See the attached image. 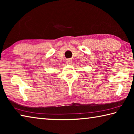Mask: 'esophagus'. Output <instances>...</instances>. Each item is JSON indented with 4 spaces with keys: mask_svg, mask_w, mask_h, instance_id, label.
Listing matches in <instances>:
<instances>
[{
    "mask_svg": "<svg viewBox=\"0 0 134 134\" xmlns=\"http://www.w3.org/2000/svg\"><path fill=\"white\" fill-rule=\"evenodd\" d=\"M66 63L67 64H71L72 63V60H70V59H69V60H67L66 61Z\"/></svg>",
    "mask_w": 134,
    "mask_h": 134,
    "instance_id": "1",
    "label": "esophagus"
}]
</instances>
